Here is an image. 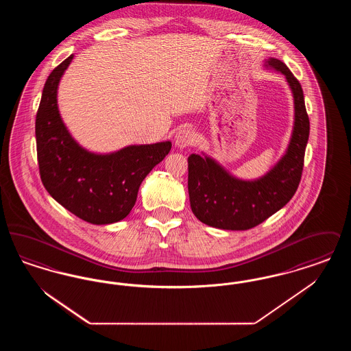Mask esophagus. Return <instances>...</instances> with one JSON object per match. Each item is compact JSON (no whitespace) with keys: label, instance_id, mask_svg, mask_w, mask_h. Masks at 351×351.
<instances>
[{"label":"esophagus","instance_id":"1","mask_svg":"<svg viewBox=\"0 0 351 351\" xmlns=\"http://www.w3.org/2000/svg\"><path fill=\"white\" fill-rule=\"evenodd\" d=\"M196 142V134L192 129H182L175 135V145L180 149L192 146Z\"/></svg>","mask_w":351,"mask_h":351}]
</instances>
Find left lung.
<instances>
[{
    "label": "left lung",
    "mask_w": 351,
    "mask_h": 351,
    "mask_svg": "<svg viewBox=\"0 0 351 351\" xmlns=\"http://www.w3.org/2000/svg\"><path fill=\"white\" fill-rule=\"evenodd\" d=\"M267 67L282 72L295 102V126L283 158L254 182L233 178L209 156H188V192L192 212L201 222L223 230H247L262 223L291 200L300 184L309 117L299 80L279 59Z\"/></svg>",
    "instance_id": "1"
}]
</instances>
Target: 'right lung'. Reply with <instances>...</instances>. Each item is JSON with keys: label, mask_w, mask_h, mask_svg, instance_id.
Masks as SVG:
<instances>
[{"label": "right lung", "mask_w": 351, "mask_h": 351, "mask_svg": "<svg viewBox=\"0 0 351 351\" xmlns=\"http://www.w3.org/2000/svg\"><path fill=\"white\" fill-rule=\"evenodd\" d=\"M72 59L73 55L53 68L43 88L35 119L39 173L52 199L76 217L95 225L113 223L130 213L141 183L172 145L128 146L106 155L84 150L68 133L56 100Z\"/></svg>", "instance_id": "add662e5"}]
</instances>
